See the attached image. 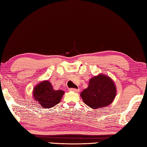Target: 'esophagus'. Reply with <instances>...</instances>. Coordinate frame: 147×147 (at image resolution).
Here are the masks:
<instances>
[{"mask_svg": "<svg viewBox=\"0 0 147 147\" xmlns=\"http://www.w3.org/2000/svg\"><path fill=\"white\" fill-rule=\"evenodd\" d=\"M69 90L70 91H74L75 92H78L79 91V89H75V88H70V89H69Z\"/></svg>", "mask_w": 147, "mask_h": 147, "instance_id": "obj_1", "label": "esophagus"}]
</instances>
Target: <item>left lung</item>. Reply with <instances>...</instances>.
Returning a JSON list of instances; mask_svg holds the SVG:
<instances>
[{"label":"left lung","instance_id":"obj_1","mask_svg":"<svg viewBox=\"0 0 147 147\" xmlns=\"http://www.w3.org/2000/svg\"><path fill=\"white\" fill-rule=\"evenodd\" d=\"M116 94L115 83L109 77L99 75L89 80V86L80 94L86 105L92 109L106 107L111 103Z\"/></svg>","mask_w":147,"mask_h":147}]
</instances>
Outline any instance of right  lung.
<instances>
[{"mask_svg":"<svg viewBox=\"0 0 147 147\" xmlns=\"http://www.w3.org/2000/svg\"><path fill=\"white\" fill-rule=\"evenodd\" d=\"M63 94V90H54L48 81H44L38 84L33 90L35 100L44 108L56 106L60 102Z\"/></svg>","mask_w":147,"mask_h":147,"instance_id":"1","label":"right lung"}]
</instances>
